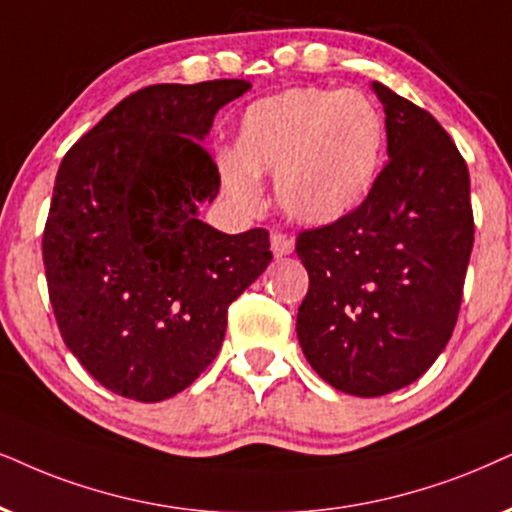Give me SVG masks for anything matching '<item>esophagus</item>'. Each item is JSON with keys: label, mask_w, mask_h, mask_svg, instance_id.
Returning <instances> with one entry per match:
<instances>
[{"label": "esophagus", "mask_w": 512, "mask_h": 512, "mask_svg": "<svg viewBox=\"0 0 512 512\" xmlns=\"http://www.w3.org/2000/svg\"><path fill=\"white\" fill-rule=\"evenodd\" d=\"M293 248H295V243L288 234H281V231H274V234H271V252H274L276 257L290 255Z\"/></svg>", "instance_id": "34e87169"}]
</instances>
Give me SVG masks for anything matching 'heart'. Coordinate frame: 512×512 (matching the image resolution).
<instances>
[{"label":"heart","mask_w":512,"mask_h":512,"mask_svg":"<svg viewBox=\"0 0 512 512\" xmlns=\"http://www.w3.org/2000/svg\"><path fill=\"white\" fill-rule=\"evenodd\" d=\"M385 155V120L366 94L293 87L255 101L219 155L224 198L252 215L262 174L274 172L278 208L309 226L352 215L371 196Z\"/></svg>","instance_id":"heart-1"}]
</instances>
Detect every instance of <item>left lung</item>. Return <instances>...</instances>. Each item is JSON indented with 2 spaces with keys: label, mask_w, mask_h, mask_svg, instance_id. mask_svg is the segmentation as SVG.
<instances>
[{
  "label": "left lung",
  "mask_w": 512,
  "mask_h": 512,
  "mask_svg": "<svg viewBox=\"0 0 512 512\" xmlns=\"http://www.w3.org/2000/svg\"><path fill=\"white\" fill-rule=\"evenodd\" d=\"M373 92L390 160L352 215L295 243L309 274L297 340L314 371L354 397L390 394L435 364L454 333L475 236L454 141L385 84Z\"/></svg>",
  "instance_id": "8db88e82"
}]
</instances>
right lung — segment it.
<instances>
[{
  "mask_svg": "<svg viewBox=\"0 0 512 512\" xmlns=\"http://www.w3.org/2000/svg\"><path fill=\"white\" fill-rule=\"evenodd\" d=\"M245 80L153 84L122 99L58 167L42 236L58 331L115 394L163 401L222 347L229 304L271 262L269 231L198 219L219 170L200 141Z\"/></svg>",
  "mask_w": 512,
  "mask_h": 512,
  "instance_id": "obj_1",
  "label": "right lung"
}]
</instances>
